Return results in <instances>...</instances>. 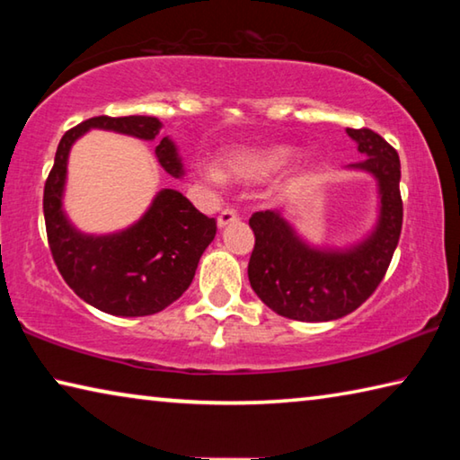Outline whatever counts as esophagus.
Returning <instances> with one entry per match:
<instances>
[{"label":"esophagus","mask_w":460,"mask_h":460,"mask_svg":"<svg viewBox=\"0 0 460 460\" xmlns=\"http://www.w3.org/2000/svg\"><path fill=\"white\" fill-rule=\"evenodd\" d=\"M235 221H239L237 213L233 211V208H225V211H221V213H219V217H217V227H219V229H225V227H227V225L235 223Z\"/></svg>","instance_id":"34e87169"}]
</instances>
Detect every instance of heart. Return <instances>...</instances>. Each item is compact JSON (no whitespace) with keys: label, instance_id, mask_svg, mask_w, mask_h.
I'll return each mask as SVG.
<instances>
[{"label":"heart","instance_id":"obj_1","mask_svg":"<svg viewBox=\"0 0 460 460\" xmlns=\"http://www.w3.org/2000/svg\"><path fill=\"white\" fill-rule=\"evenodd\" d=\"M298 155V147L290 144H266L237 147L223 155V170L215 164L202 166V178L215 186L225 184L227 178L239 182H258L282 172ZM308 164H302L306 168Z\"/></svg>","mask_w":460,"mask_h":460}]
</instances>
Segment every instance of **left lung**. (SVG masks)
Returning <instances> with one entry per match:
<instances>
[{
	"label": "left lung",
	"mask_w": 460,
	"mask_h": 460,
	"mask_svg": "<svg viewBox=\"0 0 460 460\" xmlns=\"http://www.w3.org/2000/svg\"><path fill=\"white\" fill-rule=\"evenodd\" d=\"M365 158L347 170L376 181V221L345 245L308 241L286 217V208L253 213L255 247L247 276L253 292L276 314L302 323H326L359 308L384 279L402 233L400 158L371 129L347 128Z\"/></svg>",
	"instance_id": "1"
}]
</instances>
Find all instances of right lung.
<instances>
[{
	"mask_svg": "<svg viewBox=\"0 0 460 460\" xmlns=\"http://www.w3.org/2000/svg\"><path fill=\"white\" fill-rule=\"evenodd\" d=\"M162 121L152 115L91 118L62 136L44 186V221L52 258L75 294L101 313L147 316L172 305L190 286L200 255L215 239L217 221L194 208L182 192L162 189L128 227L84 233L65 211L68 155L91 129L115 131L158 142L155 158L170 176L182 178L184 164L174 139L160 137Z\"/></svg>",
	"mask_w": 460,
	"mask_h": 460,
	"instance_id": "add662e5",
	"label": "right lung"
}]
</instances>
